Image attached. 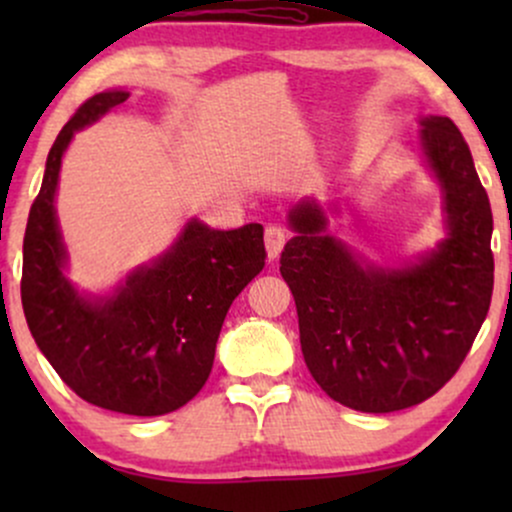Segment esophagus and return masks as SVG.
I'll list each match as a JSON object with an SVG mask.
<instances>
[{"mask_svg": "<svg viewBox=\"0 0 512 512\" xmlns=\"http://www.w3.org/2000/svg\"><path fill=\"white\" fill-rule=\"evenodd\" d=\"M286 240H289V231H286V228L276 226V223H269V226L264 228V248H267L269 260H276V257H279Z\"/></svg>", "mask_w": 512, "mask_h": 512, "instance_id": "1", "label": "esophagus"}]
</instances>
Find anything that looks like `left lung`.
Returning <instances> with one entry per match:
<instances>
[{
	"label": "left lung",
	"instance_id": "1",
	"mask_svg": "<svg viewBox=\"0 0 512 512\" xmlns=\"http://www.w3.org/2000/svg\"><path fill=\"white\" fill-rule=\"evenodd\" d=\"M419 146L443 192L445 238L402 267H380L327 233L301 199L281 276L298 310L305 366L334 402L387 414L424 402L472 349L491 305L493 216L472 154L450 117L419 120ZM337 211V209H334Z\"/></svg>",
	"mask_w": 512,
	"mask_h": 512
}]
</instances>
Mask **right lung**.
<instances>
[{
	"mask_svg": "<svg viewBox=\"0 0 512 512\" xmlns=\"http://www.w3.org/2000/svg\"><path fill=\"white\" fill-rule=\"evenodd\" d=\"M129 91L96 93L62 127L23 236L21 303L28 330L57 375L86 402L129 416L180 409L207 383L228 308L264 267L260 223L216 231L190 219L178 240L113 293H81L67 279L55 211L62 156L79 129Z\"/></svg>",
	"mask_w": 512,
	"mask_h": 512,
	"instance_id": "right-lung-1",
	"label": "right lung"
}]
</instances>
